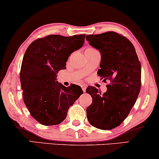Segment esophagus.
I'll return each mask as SVG.
<instances>
[{"mask_svg":"<svg viewBox=\"0 0 159 159\" xmlns=\"http://www.w3.org/2000/svg\"><path fill=\"white\" fill-rule=\"evenodd\" d=\"M81 88L82 89V90H83V92L84 93L86 91V88H87V86L85 85V84H82L81 85Z\"/></svg>","mask_w":159,"mask_h":159,"instance_id":"1","label":"esophagus"}]
</instances>
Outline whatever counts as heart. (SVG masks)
Wrapping results in <instances>:
<instances>
[{
	"label": "heart",
	"instance_id": "obj_1",
	"mask_svg": "<svg viewBox=\"0 0 159 159\" xmlns=\"http://www.w3.org/2000/svg\"><path fill=\"white\" fill-rule=\"evenodd\" d=\"M87 50H94V49H93V48H88V49H87Z\"/></svg>",
	"mask_w": 159,
	"mask_h": 159
}]
</instances>
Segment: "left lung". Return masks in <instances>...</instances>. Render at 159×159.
Here are the masks:
<instances>
[{"instance_id": "8db88e82", "label": "left lung", "mask_w": 159, "mask_h": 159, "mask_svg": "<svg viewBox=\"0 0 159 159\" xmlns=\"http://www.w3.org/2000/svg\"><path fill=\"white\" fill-rule=\"evenodd\" d=\"M91 46L101 55L98 75L108 80L107 91L101 94L88 87L92 103L87 108V117L93 127L103 130L118 127L127 118L135 103L141 86V64L130 41L114 32L86 35Z\"/></svg>"}]
</instances>
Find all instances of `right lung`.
<instances>
[{"instance_id":"obj_1","label":"right lung","mask_w":159,"mask_h":159,"mask_svg":"<svg viewBox=\"0 0 159 159\" xmlns=\"http://www.w3.org/2000/svg\"><path fill=\"white\" fill-rule=\"evenodd\" d=\"M85 34H51L34 40L24 55L20 71L23 98L31 116L41 125H56L66 119L69 107L83 93L77 84L56 81L69 56L82 47Z\"/></svg>"}]
</instances>
